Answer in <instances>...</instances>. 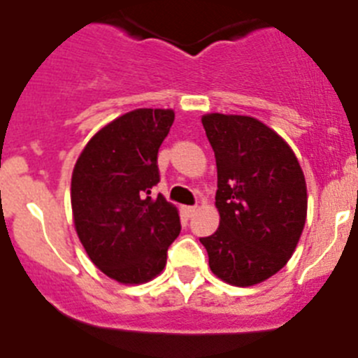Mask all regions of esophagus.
Listing matches in <instances>:
<instances>
[{"instance_id":"obj_1","label":"esophagus","mask_w":358,"mask_h":358,"mask_svg":"<svg viewBox=\"0 0 358 358\" xmlns=\"http://www.w3.org/2000/svg\"><path fill=\"white\" fill-rule=\"evenodd\" d=\"M196 212H198V207H183V214H185L187 217H192Z\"/></svg>"}]
</instances>
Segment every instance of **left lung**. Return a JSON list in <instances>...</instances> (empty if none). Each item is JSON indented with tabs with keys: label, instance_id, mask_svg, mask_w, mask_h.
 <instances>
[{
	"label": "left lung",
	"instance_id": "1",
	"mask_svg": "<svg viewBox=\"0 0 358 358\" xmlns=\"http://www.w3.org/2000/svg\"><path fill=\"white\" fill-rule=\"evenodd\" d=\"M215 155L219 228L199 243L212 273L235 287L266 282L294 253L307 219V183L294 151L250 115L201 117Z\"/></svg>",
	"mask_w": 358,
	"mask_h": 358
}]
</instances>
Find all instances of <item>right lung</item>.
Returning a JSON list of instances; mask_svg holds the SVG:
<instances>
[{"mask_svg":"<svg viewBox=\"0 0 358 358\" xmlns=\"http://www.w3.org/2000/svg\"><path fill=\"white\" fill-rule=\"evenodd\" d=\"M171 108H135L96 131L71 178V207L80 243L99 271L139 285L166 267L180 234L178 208L162 194L157 153L169 134Z\"/></svg>","mask_w":358,"mask_h":358,"instance_id":"right-lung-1","label":"right lung"}]
</instances>
